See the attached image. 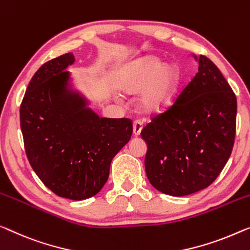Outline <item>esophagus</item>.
Segmentation results:
<instances>
[{
	"mask_svg": "<svg viewBox=\"0 0 250 250\" xmlns=\"http://www.w3.org/2000/svg\"><path fill=\"white\" fill-rule=\"evenodd\" d=\"M141 130H143V122L140 120L133 121V133H135V136H139Z\"/></svg>",
	"mask_w": 250,
	"mask_h": 250,
	"instance_id": "34e87169",
	"label": "esophagus"
}]
</instances>
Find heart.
I'll return each instance as SVG.
<instances>
[{"instance_id": "heart-1", "label": "heart", "mask_w": 250, "mask_h": 250, "mask_svg": "<svg viewBox=\"0 0 250 250\" xmlns=\"http://www.w3.org/2000/svg\"><path fill=\"white\" fill-rule=\"evenodd\" d=\"M180 69L173 64L162 66L156 57L139 59L128 67L120 80L126 93H141V105L149 111H159L169 105L180 82Z\"/></svg>"}]
</instances>
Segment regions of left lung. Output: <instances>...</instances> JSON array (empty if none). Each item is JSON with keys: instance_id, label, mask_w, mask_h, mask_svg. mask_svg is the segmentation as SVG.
Listing matches in <instances>:
<instances>
[{"instance_id": "8db88e82", "label": "left lung", "mask_w": 250, "mask_h": 250, "mask_svg": "<svg viewBox=\"0 0 250 250\" xmlns=\"http://www.w3.org/2000/svg\"><path fill=\"white\" fill-rule=\"evenodd\" d=\"M237 99L220 70L200 55L199 72L172 105L141 130L145 168L159 192L184 196L211 185L231 155Z\"/></svg>"}]
</instances>
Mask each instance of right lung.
<instances>
[{
  "label": "right lung",
  "mask_w": 250,
  "mask_h": 250,
  "mask_svg": "<svg viewBox=\"0 0 250 250\" xmlns=\"http://www.w3.org/2000/svg\"><path fill=\"white\" fill-rule=\"evenodd\" d=\"M72 53L44 62L28 85L20 106L25 155L56 195L81 201L98 194L112 158L132 135L130 119L100 118L66 89Z\"/></svg>",
  "instance_id": "obj_1"
}]
</instances>
